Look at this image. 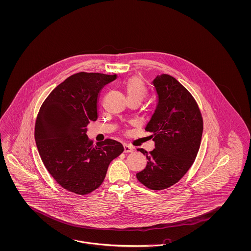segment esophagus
Listing matches in <instances>:
<instances>
[{"mask_svg": "<svg viewBox=\"0 0 251 251\" xmlns=\"http://www.w3.org/2000/svg\"><path fill=\"white\" fill-rule=\"evenodd\" d=\"M123 147H124V152H133V147L130 146V145H123Z\"/></svg>", "mask_w": 251, "mask_h": 251, "instance_id": "1", "label": "esophagus"}]
</instances>
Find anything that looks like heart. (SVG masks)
<instances>
[{
	"label": "heart",
	"mask_w": 251,
	"mask_h": 251,
	"mask_svg": "<svg viewBox=\"0 0 251 251\" xmlns=\"http://www.w3.org/2000/svg\"><path fill=\"white\" fill-rule=\"evenodd\" d=\"M124 86L129 100H137L141 102L147 95L146 87L143 80L136 76L129 78Z\"/></svg>",
	"instance_id": "b5f03b06"
}]
</instances>
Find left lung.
Here are the masks:
<instances>
[{"label":"left lung","instance_id":"left-lung-1","mask_svg":"<svg viewBox=\"0 0 251 251\" xmlns=\"http://www.w3.org/2000/svg\"><path fill=\"white\" fill-rule=\"evenodd\" d=\"M152 84L158 103L145 130L152 133L155 148L137 149L148 162L136 176L148 189L161 190L178 182L194 163L203 121L196 100L173 76L157 75Z\"/></svg>","mask_w":251,"mask_h":251}]
</instances>
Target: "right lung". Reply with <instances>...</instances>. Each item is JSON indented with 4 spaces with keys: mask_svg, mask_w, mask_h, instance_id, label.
Masks as SVG:
<instances>
[{
    "mask_svg": "<svg viewBox=\"0 0 251 251\" xmlns=\"http://www.w3.org/2000/svg\"><path fill=\"white\" fill-rule=\"evenodd\" d=\"M117 78L81 72L55 87L40 106L35 140L49 173L63 189L79 195L97 190L110 162L124 148L106 139L95 145L86 135L87 125L98 119L101 89Z\"/></svg>",
    "mask_w": 251,
    "mask_h": 251,
    "instance_id": "add662e5",
    "label": "right lung"
}]
</instances>
